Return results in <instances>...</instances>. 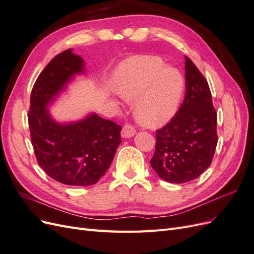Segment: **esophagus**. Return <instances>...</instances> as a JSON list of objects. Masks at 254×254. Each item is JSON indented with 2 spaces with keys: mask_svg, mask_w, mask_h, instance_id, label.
I'll use <instances>...</instances> for the list:
<instances>
[{
  "mask_svg": "<svg viewBox=\"0 0 254 254\" xmlns=\"http://www.w3.org/2000/svg\"><path fill=\"white\" fill-rule=\"evenodd\" d=\"M134 134H135V129L131 125H125L121 131V135L122 137H124V139H128V137H131Z\"/></svg>",
  "mask_w": 254,
  "mask_h": 254,
  "instance_id": "1",
  "label": "esophagus"
}]
</instances>
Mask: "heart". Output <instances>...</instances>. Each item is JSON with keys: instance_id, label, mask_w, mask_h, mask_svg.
Here are the masks:
<instances>
[{"instance_id": "heart-1", "label": "heart", "mask_w": 254, "mask_h": 254, "mask_svg": "<svg viewBox=\"0 0 254 254\" xmlns=\"http://www.w3.org/2000/svg\"><path fill=\"white\" fill-rule=\"evenodd\" d=\"M112 86L124 101H135L134 115L142 125L159 128L178 112L186 79L157 56H135L115 68Z\"/></svg>"}]
</instances>
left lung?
Wrapping results in <instances>:
<instances>
[{"label": "left lung", "instance_id": "1", "mask_svg": "<svg viewBox=\"0 0 254 254\" xmlns=\"http://www.w3.org/2000/svg\"><path fill=\"white\" fill-rule=\"evenodd\" d=\"M186 97L166 126L157 131L150 165L161 179L184 183L196 179L211 165L217 145V113L207 81L186 58Z\"/></svg>", "mask_w": 254, "mask_h": 254}]
</instances>
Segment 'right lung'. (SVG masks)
Masks as SVG:
<instances>
[{"mask_svg": "<svg viewBox=\"0 0 254 254\" xmlns=\"http://www.w3.org/2000/svg\"><path fill=\"white\" fill-rule=\"evenodd\" d=\"M83 74L84 61L72 49L58 54L37 78L28 112L38 164L54 180L73 187L95 184L111 165L121 144V126L95 112L70 122L52 117L51 106L75 76Z\"/></svg>", "mask_w": 254, "mask_h": 254, "instance_id": "add662e5", "label": "right lung"}]
</instances>
